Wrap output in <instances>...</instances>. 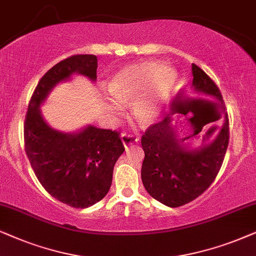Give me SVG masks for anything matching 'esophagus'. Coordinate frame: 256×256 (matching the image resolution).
<instances>
[{"instance_id":"34e87169","label":"esophagus","mask_w":256,"mask_h":256,"mask_svg":"<svg viewBox=\"0 0 256 256\" xmlns=\"http://www.w3.org/2000/svg\"><path fill=\"white\" fill-rule=\"evenodd\" d=\"M122 142L124 144L125 148H128V146L136 144V142H139V137L134 134H122Z\"/></svg>"}]
</instances>
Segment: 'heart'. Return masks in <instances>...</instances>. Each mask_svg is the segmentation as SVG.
Wrapping results in <instances>:
<instances>
[{"instance_id":"obj_1","label":"heart","mask_w":256,"mask_h":256,"mask_svg":"<svg viewBox=\"0 0 256 256\" xmlns=\"http://www.w3.org/2000/svg\"><path fill=\"white\" fill-rule=\"evenodd\" d=\"M176 74L158 62L131 64L117 71L105 94V106L120 114L124 105L134 103V116L142 126L158 120L174 86Z\"/></svg>"}]
</instances>
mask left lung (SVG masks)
Listing matches in <instances>:
<instances>
[{"label":"left lung","mask_w":256,"mask_h":256,"mask_svg":"<svg viewBox=\"0 0 256 256\" xmlns=\"http://www.w3.org/2000/svg\"><path fill=\"white\" fill-rule=\"evenodd\" d=\"M192 86L196 94H205L194 98L202 108L224 110V100L218 85L202 69L192 64ZM162 122L148 126L142 137V146L145 158L142 166V180L145 190L153 199L168 207L186 205L202 196L216 178L228 142L230 122L224 117L222 128L210 144L196 151H190L182 142L200 134L208 122H200L198 116L188 118L193 128V134L184 139L176 138L173 128L172 114Z\"/></svg>","instance_id":"left-lung-1"}]
</instances>
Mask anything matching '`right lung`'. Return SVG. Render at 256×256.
I'll list each match as a JSON object with an SVG mask.
<instances>
[{
  "instance_id": "right-lung-1",
  "label": "right lung",
  "mask_w": 256,
  "mask_h": 256,
  "mask_svg": "<svg viewBox=\"0 0 256 256\" xmlns=\"http://www.w3.org/2000/svg\"><path fill=\"white\" fill-rule=\"evenodd\" d=\"M97 66L94 54H74L54 66L37 84L24 120V150L37 179L51 196L74 208H86L106 196L125 148L117 131L91 125L78 134L54 130L40 105L54 85L72 74L96 80Z\"/></svg>"
}]
</instances>
